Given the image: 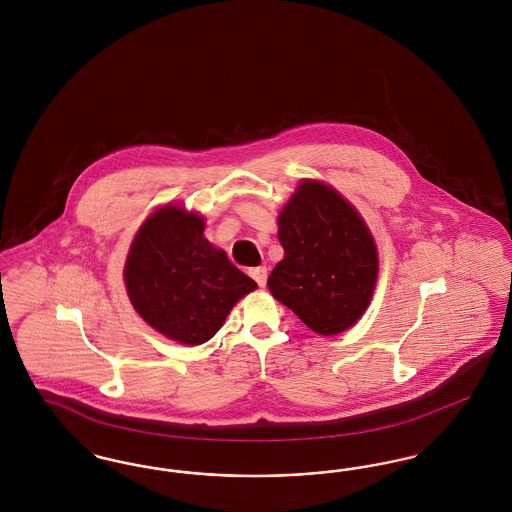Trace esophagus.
<instances>
[{"instance_id":"esophagus-1","label":"esophagus","mask_w":512,"mask_h":512,"mask_svg":"<svg viewBox=\"0 0 512 512\" xmlns=\"http://www.w3.org/2000/svg\"><path fill=\"white\" fill-rule=\"evenodd\" d=\"M249 274H251V278H253L261 288L267 284V267L251 268Z\"/></svg>"}]
</instances>
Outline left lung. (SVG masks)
Instances as JSON below:
<instances>
[{
	"mask_svg": "<svg viewBox=\"0 0 512 512\" xmlns=\"http://www.w3.org/2000/svg\"><path fill=\"white\" fill-rule=\"evenodd\" d=\"M284 259L268 290L311 330L334 336L365 313L378 276L376 245L359 213L332 188L305 180L280 213Z\"/></svg>",
	"mask_w": 512,
	"mask_h": 512,
	"instance_id": "left-lung-1",
	"label": "left lung"
}]
</instances>
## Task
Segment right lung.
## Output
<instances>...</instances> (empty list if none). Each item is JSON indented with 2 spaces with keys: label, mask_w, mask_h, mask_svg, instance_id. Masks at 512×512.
Listing matches in <instances>:
<instances>
[{
  "label": "right lung",
  "mask_w": 512,
  "mask_h": 512,
  "mask_svg": "<svg viewBox=\"0 0 512 512\" xmlns=\"http://www.w3.org/2000/svg\"><path fill=\"white\" fill-rule=\"evenodd\" d=\"M124 280L138 315L186 345L211 340L236 301L257 288L205 240L203 219L180 207H163L146 220L130 247Z\"/></svg>",
  "instance_id": "1"
}]
</instances>
